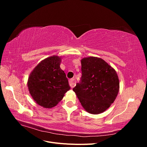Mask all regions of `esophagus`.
I'll list each match as a JSON object with an SVG mask.
<instances>
[{
  "mask_svg": "<svg viewBox=\"0 0 147 147\" xmlns=\"http://www.w3.org/2000/svg\"><path fill=\"white\" fill-rule=\"evenodd\" d=\"M69 84L71 88H74L75 86V83H74V79L71 78L69 80Z\"/></svg>",
  "mask_w": 147,
  "mask_h": 147,
  "instance_id": "esophagus-1",
  "label": "esophagus"
}]
</instances>
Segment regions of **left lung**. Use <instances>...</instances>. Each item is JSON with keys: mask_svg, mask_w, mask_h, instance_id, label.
I'll list each match as a JSON object with an SVG mask.
<instances>
[{"mask_svg": "<svg viewBox=\"0 0 147 147\" xmlns=\"http://www.w3.org/2000/svg\"><path fill=\"white\" fill-rule=\"evenodd\" d=\"M81 82L73 88L87 112L99 114L109 109L118 94L119 82L115 70L100 57L81 60Z\"/></svg>", "mask_w": 147, "mask_h": 147, "instance_id": "left-lung-1", "label": "left lung"}]
</instances>
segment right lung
<instances>
[{
    "instance_id": "right-lung-1",
    "label": "right lung",
    "mask_w": 147,
    "mask_h": 147,
    "mask_svg": "<svg viewBox=\"0 0 147 147\" xmlns=\"http://www.w3.org/2000/svg\"><path fill=\"white\" fill-rule=\"evenodd\" d=\"M61 60V57L55 55L42 60L28 78L29 93L44 108L54 107L70 89L65 74L60 67Z\"/></svg>"
}]
</instances>
